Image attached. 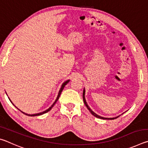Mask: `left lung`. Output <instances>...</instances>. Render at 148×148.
Returning <instances> with one entry per match:
<instances>
[{
  "label": "left lung",
  "mask_w": 148,
  "mask_h": 148,
  "mask_svg": "<svg viewBox=\"0 0 148 148\" xmlns=\"http://www.w3.org/2000/svg\"><path fill=\"white\" fill-rule=\"evenodd\" d=\"M85 94H86V89H85V88H84V91H83V100H84V104L85 105H86V107L87 108V109H88L89 110V112H91V114L92 115V116H94L95 117H97V118H99V119H115L117 118V117H119L120 116H118L117 117H102V116H99L98 114H97L96 113H95V112L92 111V110L90 108V107L89 106V105L87 104V102H86V97H85Z\"/></svg>",
  "instance_id": "left-lung-1"
}]
</instances>
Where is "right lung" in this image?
I'll list each match as a JSON object with an SVG mask.
<instances>
[{
  "instance_id": "add662e5",
  "label": "right lung",
  "mask_w": 148,
  "mask_h": 148,
  "mask_svg": "<svg viewBox=\"0 0 148 148\" xmlns=\"http://www.w3.org/2000/svg\"><path fill=\"white\" fill-rule=\"evenodd\" d=\"M70 82V79H68V80H66V81H65L64 83H62V86H61V88H60V90H59V93H58V95H57V98H56V101H55V102H53V104L51 105V106H50L48 109L47 110H45V111H44V112H40V113H38V114H26V113H25V112H22V111H21V110H20L19 108H17L15 106V105L12 103V102L11 101V100L10 99V98H8L9 99V100L10 101V102H12V104H13V105H14V106H16L17 109H18L19 110H20V111H21L22 113L23 114H25V115H27V116H41V115H42V114H46V113H47V112H48L49 110H51V108H52L53 107V106L55 105V104L57 102V101H58V99H59V97H60V95H61V92H62V90H63V89H64V86H66V85L69 83V82ZM7 95V94H6Z\"/></svg>"
}]
</instances>
